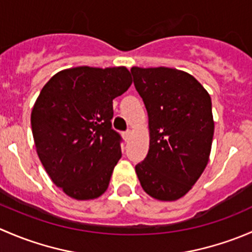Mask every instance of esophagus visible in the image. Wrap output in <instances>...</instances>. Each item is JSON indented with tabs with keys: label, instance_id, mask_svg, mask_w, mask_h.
I'll return each instance as SVG.
<instances>
[{
	"label": "esophagus",
	"instance_id": "obj_1",
	"mask_svg": "<svg viewBox=\"0 0 252 252\" xmlns=\"http://www.w3.org/2000/svg\"><path fill=\"white\" fill-rule=\"evenodd\" d=\"M130 135H131V131L130 130H126V131H124L123 133V139L126 141H128L129 139H130Z\"/></svg>",
	"mask_w": 252,
	"mask_h": 252
}]
</instances>
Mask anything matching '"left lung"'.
I'll return each instance as SVG.
<instances>
[{"instance_id":"obj_1","label":"left lung","mask_w":252,"mask_h":252,"mask_svg":"<svg viewBox=\"0 0 252 252\" xmlns=\"http://www.w3.org/2000/svg\"><path fill=\"white\" fill-rule=\"evenodd\" d=\"M149 116L150 149L135 172L146 194L159 201L184 196L201 177L212 146L210 94L191 74L174 68L130 69Z\"/></svg>"}]
</instances>
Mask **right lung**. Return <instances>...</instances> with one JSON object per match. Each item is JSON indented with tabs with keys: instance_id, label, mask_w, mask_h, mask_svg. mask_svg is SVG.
<instances>
[{
	"instance_id": "obj_1",
	"label": "right lung",
	"mask_w": 252,
	"mask_h": 252,
	"mask_svg": "<svg viewBox=\"0 0 252 252\" xmlns=\"http://www.w3.org/2000/svg\"><path fill=\"white\" fill-rule=\"evenodd\" d=\"M126 67L81 65L53 75L32 111L37 156L52 182L75 200L100 197L122 157L112 129L113 98L131 85Z\"/></svg>"
}]
</instances>
